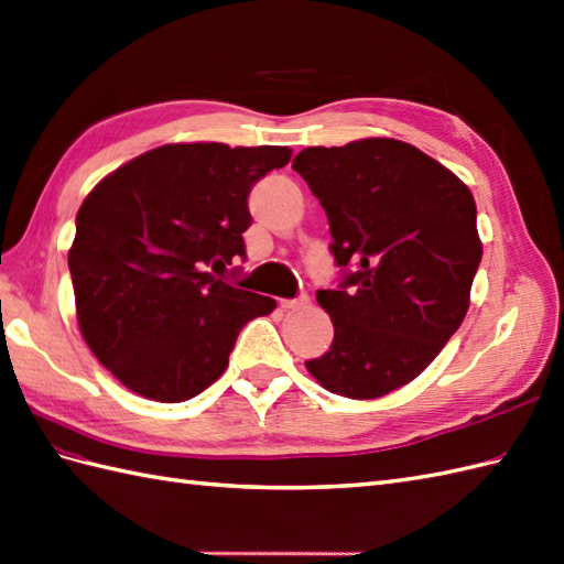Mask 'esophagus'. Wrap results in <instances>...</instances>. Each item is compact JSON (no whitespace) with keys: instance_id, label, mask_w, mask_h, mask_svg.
Masks as SVG:
<instances>
[{"instance_id":"1","label":"esophagus","mask_w":564,"mask_h":564,"mask_svg":"<svg viewBox=\"0 0 564 564\" xmlns=\"http://www.w3.org/2000/svg\"><path fill=\"white\" fill-rule=\"evenodd\" d=\"M308 304V296H299V299H280V308L284 311H294Z\"/></svg>"}]
</instances>
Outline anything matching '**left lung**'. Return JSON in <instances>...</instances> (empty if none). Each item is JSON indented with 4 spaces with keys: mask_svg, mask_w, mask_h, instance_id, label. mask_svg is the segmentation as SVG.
I'll return each mask as SVG.
<instances>
[{
    "mask_svg": "<svg viewBox=\"0 0 564 564\" xmlns=\"http://www.w3.org/2000/svg\"><path fill=\"white\" fill-rule=\"evenodd\" d=\"M292 167L321 200L339 290L315 294L335 339L308 373L327 392L378 400L421 376L471 304L484 253L469 186L394 139L306 148Z\"/></svg>",
    "mask_w": 564,
    "mask_h": 564,
    "instance_id": "8db88e82",
    "label": "left lung"
}]
</instances>
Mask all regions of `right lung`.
Here are the masks:
<instances>
[{"label":"right lung","instance_id":"add662e5","mask_svg":"<svg viewBox=\"0 0 564 564\" xmlns=\"http://www.w3.org/2000/svg\"><path fill=\"white\" fill-rule=\"evenodd\" d=\"M286 145L167 143L121 164L76 215L68 249L80 335L123 388L186 402L225 373L241 327L274 299L219 280L243 258L246 196Z\"/></svg>","mask_w":564,"mask_h":564}]
</instances>
